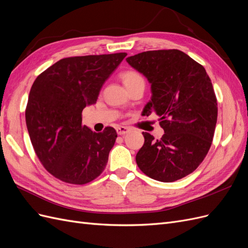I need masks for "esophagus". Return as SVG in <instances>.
Here are the masks:
<instances>
[{"label": "esophagus", "mask_w": 248, "mask_h": 248, "mask_svg": "<svg viewBox=\"0 0 248 248\" xmlns=\"http://www.w3.org/2000/svg\"><path fill=\"white\" fill-rule=\"evenodd\" d=\"M130 131L129 127H126V126H119L117 128V133L119 136H123V134L128 133Z\"/></svg>", "instance_id": "esophagus-1"}]
</instances>
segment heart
<instances>
[{"instance_id":"1","label":"heart","mask_w":248,"mask_h":248,"mask_svg":"<svg viewBox=\"0 0 248 248\" xmlns=\"http://www.w3.org/2000/svg\"><path fill=\"white\" fill-rule=\"evenodd\" d=\"M121 79L126 88H129L133 85L139 84V82L144 81V78H141L140 74L133 70H127L121 73Z\"/></svg>"}]
</instances>
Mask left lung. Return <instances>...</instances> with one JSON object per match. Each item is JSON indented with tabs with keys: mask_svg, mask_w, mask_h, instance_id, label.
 I'll return each instance as SVG.
<instances>
[{
	"mask_svg": "<svg viewBox=\"0 0 248 248\" xmlns=\"http://www.w3.org/2000/svg\"><path fill=\"white\" fill-rule=\"evenodd\" d=\"M126 60L151 84L152 98L142 115L155 112L164 130L159 140L142 132L138 167L157 181H177L196 170L211 147L218 112L211 79L178 49L148 50Z\"/></svg>",
	"mask_w": 248,
	"mask_h": 248,
	"instance_id": "obj_1",
	"label": "left lung"
}]
</instances>
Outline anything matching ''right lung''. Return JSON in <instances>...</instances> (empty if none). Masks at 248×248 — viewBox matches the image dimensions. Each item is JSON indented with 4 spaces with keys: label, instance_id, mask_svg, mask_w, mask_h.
Here are the masks:
<instances>
[{
    "label": "right lung",
    "instance_id": "obj_1",
    "mask_svg": "<svg viewBox=\"0 0 248 248\" xmlns=\"http://www.w3.org/2000/svg\"><path fill=\"white\" fill-rule=\"evenodd\" d=\"M127 56L69 57L35 79L26 108V123L34 151L50 175L84 185L107 167L117 132L106 127L96 133L81 123V112L95 104L104 81Z\"/></svg>",
    "mask_w": 248,
    "mask_h": 248
}]
</instances>
